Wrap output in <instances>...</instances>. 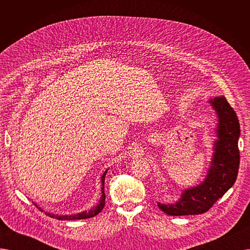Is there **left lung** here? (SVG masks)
Returning a JSON list of instances; mask_svg holds the SVG:
<instances>
[{
  "label": "left lung",
  "mask_w": 250,
  "mask_h": 250,
  "mask_svg": "<svg viewBox=\"0 0 250 250\" xmlns=\"http://www.w3.org/2000/svg\"><path fill=\"white\" fill-rule=\"evenodd\" d=\"M209 103L218 115L214 155L206 179L191 188L185 189L175 204H160L159 208L169 216L199 215L208 212L224 195L237 178L240 155L238 139L239 121L225 96L215 97Z\"/></svg>",
  "instance_id": "left-lung-1"
}]
</instances>
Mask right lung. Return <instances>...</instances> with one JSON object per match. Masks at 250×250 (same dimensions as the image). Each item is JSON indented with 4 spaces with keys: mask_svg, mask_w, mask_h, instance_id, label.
Returning <instances> with one entry per match:
<instances>
[{
    "mask_svg": "<svg viewBox=\"0 0 250 250\" xmlns=\"http://www.w3.org/2000/svg\"><path fill=\"white\" fill-rule=\"evenodd\" d=\"M106 172H107V170L103 173V175H102V177H101V182H102L101 193H102V194H101V198H100L99 204H98L96 207L90 208L89 211H85V212H82V213H78V214L70 215V216H59V215H54V214H51V213H46V212H45V214H46V215H48V216H49V217H51V218H56V219H59V220H69V221H70V220H82V219H88V218H92V217L96 216L97 214H99V213L102 211V208H103V207H104V205H105L104 180H105V175H106ZM35 206H36V205H35ZM38 208L41 209V211L42 212V208Z\"/></svg>",
    "mask_w": 250,
    "mask_h": 250,
    "instance_id": "right-lung-1",
    "label": "right lung"
}]
</instances>
